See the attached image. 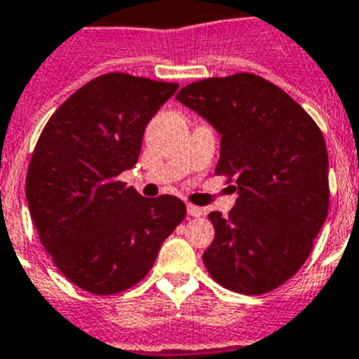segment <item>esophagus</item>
<instances>
[{"label": "esophagus", "mask_w": 359, "mask_h": 359, "mask_svg": "<svg viewBox=\"0 0 359 359\" xmlns=\"http://www.w3.org/2000/svg\"><path fill=\"white\" fill-rule=\"evenodd\" d=\"M186 210H188V215H191V217H201V215H203V208H199V206L188 205Z\"/></svg>", "instance_id": "1"}]
</instances>
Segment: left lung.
Instances as JSON below:
<instances>
[{
	"label": "left lung",
	"mask_w": 359,
	"mask_h": 359,
	"mask_svg": "<svg viewBox=\"0 0 359 359\" xmlns=\"http://www.w3.org/2000/svg\"><path fill=\"white\" fill-rule=\"evenodd\" d=\"M177 99L221 134L215 175L238 189L226 217L208 215L215 229L203 255L210 276L243 295L276 290L308 260L328 215L321 129L295 99L255 74L203 79Z\"/></svg>",
	"instance_id": "8db88e82"
}]
</instances>
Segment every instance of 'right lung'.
I'll use <instances>...</instances> for the list:
<instances>
[{
  "label": "right lung",
  "instance_id": "add662e5",
  "mask_svg": "<svg viewBox=\"0 0 359 359\" xmlns=\"http://www.w3.org/2000/svg\"><path fill=\"white\" fill-rule=\"evenodd\" d=\"M177 88L119 72L99 75L55 110L38 138L25 179L31 219L57 269L88 293L138 284L186 217L173 195L147 199L119 180Z\"/></svg>",
  "mask_w": 359,
  "mask_h": 359
}]
</instances>
